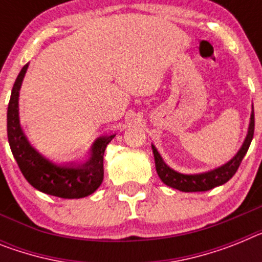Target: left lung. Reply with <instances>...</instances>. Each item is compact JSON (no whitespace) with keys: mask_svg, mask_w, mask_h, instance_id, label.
I'll use <instances>...</instances> for the list:
<instances>
[{"mask_svg":"<svg viewBox=\"0 0 262 262\" xmlns=\"http://www.w3.org/2000/svg\"><path fill=\"white\" fill-rule=\"evenodd\" d=\"M254 133V111L253 104H252V114H250V122L249 127H248V134L245 136L243 146L238 149L237 154L225 164L220 165L217 168L211 169L208 172H201V173H180V172L175 171V169L169 168L168 165L165 164L163 158L160 156L159 151L154 144L152 147L154 158H155V167L156 172H158L159 178L164 183L165 185H168L171 188L179 189L182 192H204L209 191V189L223 185L232 179V176L237 172L238 167H240L241 162H243L244 156L248 152V148L250 146V142L253 139Z\"/></svg>","mask_w":262,"mask_h":262,"instance_id":"8db88e82","label":"left lung"}]
</instances>
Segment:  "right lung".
Here are the masks:
<instances>
[{
	"mask_svg": "<svg viewBox=\"0 0 262 262\" xmlns=\"http://www.w3.org/2000/svg\"><path fill=\"white\" fill-rule=\"evenodd\" d=\"M29 64H25L13 86L8 106V139L22 175L35 189L62 199H80L91 195L103 182V155L115 135L100 136L83 163L57 164L39 154L25 135L19 123V90Z\"/></svg>",
	"mask_w": 262,
	"mask_h": 262,
	"instance_id": "obj_1",
	"label": "right lung"
}]
</instances>
